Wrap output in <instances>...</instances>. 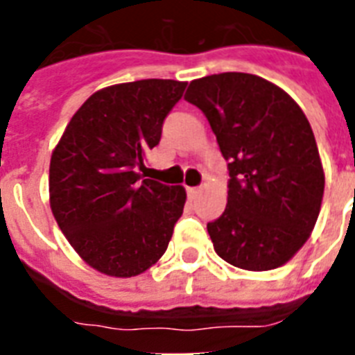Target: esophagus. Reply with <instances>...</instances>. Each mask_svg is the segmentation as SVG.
I'll use <instances>...</instances> for the list:
<instances>
[{
  "instance_id": "obj_1",
  "label": "esophagus",
  "mask_w": 355,
  "mask_h": 355,
  "mask_svg": "<svg viewBox=\"0 0 355 355\" xmlns=\"http://www.w3.org/2000/svg\"><path fill=\"white\" fill-rule=\"evenodd\" d=\"M186 191H188L189 199H195V197H197V195L200 193V188H188V189H186Z\"/></svg>"
}]
</instances>
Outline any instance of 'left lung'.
Returning <instances> with one entry per match:
<instances>
[{
	"label": "left lung",
	"mask_w": 355,
	"mask_h": 355,
	"mask_svg": "<svg viewBox=\"0 0 355 355\" xmlns=\"http://www.w3.org/2000/svg\"><path fill=\"white\" fill-rule=\"evenodd\" d=\"M184 99L228 162L227 208L208 223L216 252L245 270L280 267L308 241L324 193L308 118L282 88L237 71L191 80Z\"/></svg>",
	"instance_id": "left-lung-1"
}]
</instances>
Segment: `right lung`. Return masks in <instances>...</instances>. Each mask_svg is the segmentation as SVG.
<instances>
[{"label":"right lung","instance_id":"right-lung-1","mask_svg":"<svg viewBox=\"0 0 355 355\" xmlns=\"http://www.w3.org/2000/svg\"><path fill=\"white\" fill-rule=\"evenodd\" d=\"M186 83L144 79L96 92L53 150L49 199L58 227L86 263L130 278L166 252L186 191L144 178L145 155Z\"/></svg>","mask_w":355,"mask_h":355}]
</instances>
